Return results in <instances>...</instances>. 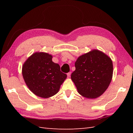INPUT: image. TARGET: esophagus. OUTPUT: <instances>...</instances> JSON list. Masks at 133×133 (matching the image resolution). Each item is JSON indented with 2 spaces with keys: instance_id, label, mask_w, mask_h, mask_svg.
<instances>
[{
  "instance_id": "obj_1",
  "label": "esophagus",
  "mask_w": 133,
  "mask_h": 133,
  "mask_svg": "<svg viewBox=\"0 0 133 133\" xmlns=\"http://www.w3.org/2000/svg\"><path fill=\"white\" fill-rule=\"evenodd\" d=\"M70 75H71V72H69V73H67V76H68V77H70Z\"/></svg>"
}]
</instances>
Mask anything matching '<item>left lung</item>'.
I'll list each match as a JSON object with an SVG mask.
<instances>
[{
  "label": "left lung",
  "instance_id": "left-lung-1",
  "mask_svg": "<svg viewBox=\"0 0 133 133\" xmlns=\"http://www.w3.org/2000/svg\"><path fill=\"white\" fill-rule=\"evenodd\" d=\"M75 66L71 79L80 95L94 99L107 89L113 73L112 62L108 55L93 50L79 57Z\"/></svg>",
  "mask_w": 133,
  "mask_h": 133
}]
</instances>
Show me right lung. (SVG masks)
<instances>
[{"label":"right lung","instance_id":"obj_1","mask_svg":"<svg viewBox=\"0 0 133 133\" xmlns=\"http://www.w3.org/2000/svg\"><path fill=\"white\" fill-rule=\"evenodd\" d=\"M22 74L29 89L44 98L57 94L67 76L60 71L59 64L52 61V55L42 52L33 54L26 60Z\"/></svg>","mask_w":133,"mask_h":133}]
</instances>
